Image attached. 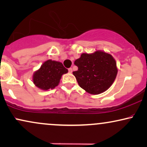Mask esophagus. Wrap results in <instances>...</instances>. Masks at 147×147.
Listing matches in <instances>:
<instances>
[{
	"label": "esophagus",
	"instance_id": "34e87169",
	"mask_svg": "<svg viewBox=\"0 0 147 147\" xmlns=\"http://www.w3.org/2000/svg\"><path fill=\"white\" fill-rule=\"evenodd\" d=\"M68 72H69V73H72V69L71 68H68Z\"/></svg>",
	"mask_w": 147,
	"mask_h": 147
}]
</instances>
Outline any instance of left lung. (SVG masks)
<instances>
[{"label":"left lung","instance_id":"8db88e82","mask_svg":"<svg viewBox=\"0 0 147 147\" xmlns=\"http://www.w3.org/2000/svg\"><path fill=\"white\" fill-rule=\"evenodd\" d=\"M74 64L78 70L72 73L79 86L91 94H99L107 90L117 74L116 62L112 55L105 52L83 53Z\"/></svg>","mask_w":147,"mask_h":147}]
</instances>
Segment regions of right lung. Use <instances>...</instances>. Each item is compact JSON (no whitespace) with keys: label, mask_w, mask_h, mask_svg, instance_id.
<instances>
[{"label":"right lung","mask_w":147,"mask_h":147,"mask_svg":"<svg viewBox=\"0 0 147 147\" xmlns=\"http://www.w3.org/2000/svg\"><path fill=\"white\" fill-rule=\"evenodd\" d=\"M68 70L61 62L49 60L45 62L40 69L33 75V82L38 88L47 90L53 89L58 85L63 74Z\"/></svg>","instance_id":"1"}]
</instances>
